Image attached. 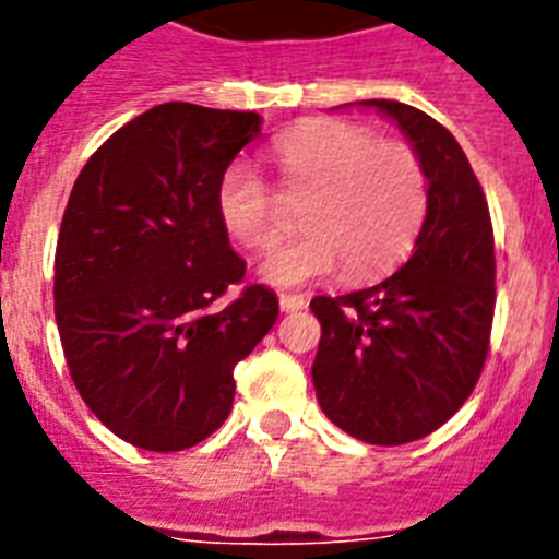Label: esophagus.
Returning a JSON list of instances; mask_svg holds the SVG:
<instances>
[{"instance_id": "1", "label": "esophagus", "mask_w": 559, "mask_h": 559, "mask_svg": "<svg viewBox=\"0 0 559 559\" xmlns=\"http://www.w3.org/2000/svg\"><path fill=\"white\" fill-rule=\"evenodd\" d=\"M278 305H281V310H284V313H296V310H301L307 301H305V296H289V293H281Z\"/></svg>"}]
</instances>
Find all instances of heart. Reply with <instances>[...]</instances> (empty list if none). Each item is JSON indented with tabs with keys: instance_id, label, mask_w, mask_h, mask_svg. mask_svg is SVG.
I'll return each instance as SVG.
<instances>
[{
	"instance_id": "heart-1",
	"label": "heart",
	"mask_w": 559,
	"mask_h": 559,
	"mask_svg": "<svg viewBox=\"0 0 559 559\" xmlns=\"http://www.w3.org/2000/svg\"><path fill=\"white\" fill-rule=\"evenodd\" d=\"M281 193L307 200L298 228L307 231L263 261V278L296 287L340 266L345 281L377 278L415 246L429 211V177L420 153L354 121L313 118L272 147ZM217 214L246 249L263 252L284 235L278 197L249 165L219 177Z\"/></svg>"
}]
</instances>
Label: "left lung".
Here are the masks:
<instances>
[{
  "mask_svg": "<svg viewBox=\"0 0 559 559\" xmlns=\"http://www.w3.org/2000/svg\"><path fill=\"white\" fill-rule=\"evenodd\" d=\"M403 127L429 177L415 252L348 296H316L319 406L348 435L400 447L432 435L473 394L493 331L496 254L485 191L443 124L400 100H366Z\"/></svg>",
  "mask_w": 559,
  "mask_h": 559,
  "instance_id": "8db88e82",
  "label": "left lung"
}]
</instances>
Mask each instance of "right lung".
Segmentation results:
<instances>
[{"label": "right lung", "instance_id": "obj_1", "mask_svg": "<svg viewBox=\"0 0 559 559\" xmlns=\"http://www.w3.org/2000/svg\"><path fill=\"white\" fill-rule=\"evenodd\" d=\"M258 133V112L170 100L116 130L74 179L57 331L83 403L133 447L179 452L219 429L235 366L278 319L217 214L219 177Z\"/></svg>", "mask_w": 559, "mask_h": 559}]
</instances>
